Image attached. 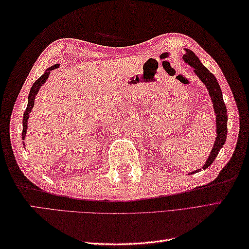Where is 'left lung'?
<instances>
[{
	"instance_id": "left-lung-1",
	"label": "left lung",
	"mask_w": 249,
	"mask_h": 249,
	"mask_svg": "<svg viewBox=\"0 0 249 249\" xmlns=\"http://www.w3.org/2000/svg\"><path fill=\"white\" fill-rule=\"evenodd\" d=\"M185 50H186V53L183 55V60L185 63H187V64H189L194 68L196 75H197L200 78V80L205 84L210 96L212 98L213 107L216 114V126H217L216 131H217V137H216L215 143L213 145L212 151H211V154L208 158V160H206L204 166L202 167L203 169H206L212 165V162L218 155L219 150L225 144V141L227 138V121H228L227 108L224 103L220 87L217 80H216L215 76L208 70V68H205L202 65V63L199 61L198 56L196 55L193 51H190L188 49ZM196 172H198V170L192 172V174Z\"/></svg>"
}]
</instances>
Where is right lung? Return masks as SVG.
Instances as JSON below:
<instances>
[{
  "mask_svg": "<svg viewBox=\"0 0 249 249\" xmlns=\"http://www.w3.org/2000/svg\"><path fill=\"white\" fill-rule=\"evenodd\" d=\"M59 67V65H54V66H51L49 67L48 70L45 71V73L43 76H40L37 80L34 82L33 86H32L31 89H30V94H29V103H28V107H26L25 111H24V114H23V121H22V124H23V128H22V139H24L25 137V133H26V129H28V119H29V114L31 113L32 109H33V106H34V100H35V96L36 94L38 93L39 91V88L43 86V84L46 82L47 79H48L49 75H50V71L55 70V68Z\"/></svg>",
  "mask_w": 249,
  "mask_h": 249,
  "instance_id": "1",
  "label": "right lung"
}]
</instances>
